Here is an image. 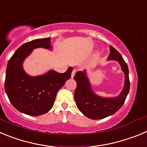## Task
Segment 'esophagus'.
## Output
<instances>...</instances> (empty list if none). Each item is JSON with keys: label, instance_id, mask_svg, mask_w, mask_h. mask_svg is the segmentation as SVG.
<instances>
[{"label": "esophagus", "instance_id": "34e87169", "mask_svg": "<svg viewBox=\"0 0 147 147\" xmlns=\"http://www.w3.org/2000/svg\"><path fill=\"white\" fill-rule=\"evenodd\" d=\"M76 69L73 70L72 73H71V78H74V76H75V74H76Z\"/></svg>", "mask_w": 147, "mask_h": 147}]
</instances>
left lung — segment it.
<instances>
[{
    "label": "left lung",
    "mask_w": 147,
    "mask_h": 147,
    "mask_svg": "<svg viewBox=\"0 0 147 147\" xmlns=\"http://www.w3.org/2000/svg\"><path fill=\"white\" fill-rule=\"evenodd\" d=\"M110 54L107 60H115L119 63L124 73V88L115 97H102L95 93L88 77L86 71H77L74 76L76 88L74 99L80 112L91 119H102L116 113L124 105L129 90V69L120 53L113 46H110Z\"/></svg>",
    "instance_id": "8db88e82"
}]
</instances>
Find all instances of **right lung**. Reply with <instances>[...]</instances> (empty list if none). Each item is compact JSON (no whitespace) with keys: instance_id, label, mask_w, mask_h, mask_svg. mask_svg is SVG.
<instances>
[{"instance_id":"add662e5","label":"right lung","mask_w":147,"mask_h":147,"mask_svg":"<svg viewBox=\"0 0 147 147\" xmlns=\"http://www.w3.org/2000/svg\"><path fill=\"white\" fill-rule=\"evenodd\" d=\"M37 48L52 50L51 38L34 40L18 48L8 62L5 91L11 105L20 113L36 116L52 108L58 90L71 76L73 67L60 74L50 70L44 74L32 76L24 71L23 62Z\"/></svg>"}]
</instances>
